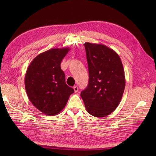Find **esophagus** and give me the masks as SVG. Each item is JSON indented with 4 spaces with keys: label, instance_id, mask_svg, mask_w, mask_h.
I'll return each instance as SVG.
<instances>
[{
    "label": "esophagus",
    "instance_id": "esophagus-1",
    "mask_svg": "<svg viewBox=\"0 0 156 156\" xmlns=\"http://www.w3.org/2000/svg\"><path fill=\"white\" fill-rule=\"evenodd\" d=\"M73 89H74V91H75V92H77L78 91V87L77 86L74 87Z\"/></svg>",
    "mask_w": 156,
    "mask_h": 156
}]
</instances>
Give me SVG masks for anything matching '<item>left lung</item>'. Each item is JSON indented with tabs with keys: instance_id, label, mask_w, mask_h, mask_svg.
I'll list each match as a JSON object with an SVG mask.
<instances>
[{
	"instance_id": "1",
	"label": "left lung",
	"mask_w": 156,
	"mask_h": 156,
	"mask_svg": "<svg viewBox=\"0 0 156 156\" xmlns=\"http://www.w3.org/2000/svg\"><path fill=\"white\" fill-rule=\"evenodd\" d=\"M89 73L87 87L81 92L87 111L102 118L119 104L125 87V76L119 55L103 44L85 42Z\"/></svg>"
}]
</instances>
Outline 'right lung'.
Wrapping results in <instances>:
<instances>
[{"label":"right lung","mask_w":156,"mask_h":156,"mask_svg":"<svg viewBox=\"0 0 156 156\" xmlns=\"http://www.w3.org/2000/svg\"><path fill=\"white\" fill-rule=\"evenodd\" d=\"M70 48H54L38 54L27 68L25 89L35 107L48 116L57 115L64 108L74 90L66 83L61 63Z\"/></svg>","instance_id":"obj_1"}]
</instances>
